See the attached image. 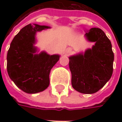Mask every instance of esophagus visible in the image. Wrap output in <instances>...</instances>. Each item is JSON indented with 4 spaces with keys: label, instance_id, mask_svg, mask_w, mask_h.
Returning <instances> with one entry per match:
<instances>
[{
    "label": "esophagus",
    "instance_id": "1",
    "mask_svg": "<svg viewBox=\"0 0 122 122\" xmlns=\"http://www.w3.org/2000/svg\"><path fill=\"white\" fill-rule=\"evenodd\" d=\"M71 51H72V49H71V48H70V47L66 48V50H65V54H70V53L71 52Z\"/></svg>",
    "mask_w": 122,
    "mask_h": 122
}]
</instances>
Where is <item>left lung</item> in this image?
I'll list each match as a JSON object with an SVG mask.
<instances>
[{"mask_svg": "<svg viewBox=\"0 0 122 122\" xmlns=\"http://www.w3.org/2000/svg\"><path fill=\"white\" fill-rule=\"evenodd\" d=\"M85 36L95 44L92 48L70 56L72 86L82 94H94L104 86L113 74L114 54L110 40L100 28H92Z\"/></svg>", "mask_w": 122, "mask_h": 122, "instance_id": "obj_1", "label": "left lung"}]
</instances>
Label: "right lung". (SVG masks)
Here are the masks:
<instances>
[{
  "label": "right lung",
  "mask_w": 122,
  "mask_h": 122,
  "mask_svg": "<svg viewBox=\"0 0 122 122\" xmlns=\"http://www.w3.org/2000/svg\"><path fill=\"white\" fill-rule=\"evenodd\" d=\"M50 26L28 24L15 36L7 52V68L10 79L22 91L36 94L49 85L50 71L60 59L58 54L39 52L35 46L36 32Z\"/></svg>",
  "instance_id": "obj_1"
}]
</instances>
